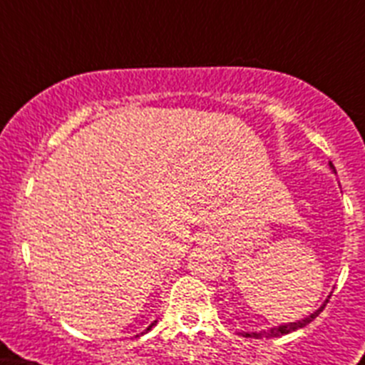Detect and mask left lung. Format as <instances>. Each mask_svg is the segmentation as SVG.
<instances>
[{
	"instance_id": "8db88e82",
	"label": "left lung",
	"mask_w": 365,
	"mask_h": 365,
	"mask_svg": "<svg viewBox=\"0 0 365 365\" xmlns=\"http://www.w3.org/2000/svg\"><path fill=\"white\" fill-rule=\"evenodd\" d=\"M329 166H331V170H333V172L336 173V170H334L333 163H329ZM329 298H331V296H327V299H325L324 305H322V307L318 309V311H314L311 316H307V318H303V320L291 322V324H283V325H278V327H270V329H267V331H265V329H263V331H256V333H241V334H243L245 338H256V340H259V338H278V336H283V334L292 333V331H296V329H302V327H305V325L311 324V322L314 320L316 316H318L322 311H324L325 303H329Z\"/></svg>"
}]
</instances>
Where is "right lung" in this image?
I'll return each instance as SVG.
<instances>
[{"instance_id":"1","label":"right lung","mask_w":365,"mask_h":365,"mask_svg":"<svg viewBox=\"0 0 365 365\" xmlns=\"http://www.w3.org/2000/svg\"><path fill=\"white\" fill-rule=\"evenodd\" d=\"M155 324H157V322H153V324H151V325H150V327H148V329H146V331H150V329H151V327H153V325H155Z\"/></svg>"}]
</instances>
